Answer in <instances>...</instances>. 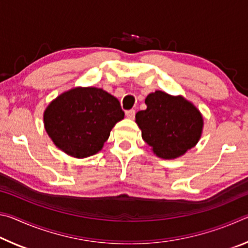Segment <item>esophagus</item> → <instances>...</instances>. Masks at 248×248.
Returning a JSON list of instances; mask_svg holds the SVG:
<instances>
[{"label":"esophagus","instance_id":"34e87169","mask_svg":"<svg viewBox=\"0 0 248 248\" xmlns=\"http://www.w3.org/2000/svg\"><path fill=\"white\" fill-rule=\"evenodd\" d=\"M125 116H127L129 119H133L134 116H136V110H134V109H130V110H127L125 111Z\"/></svg>","mask_w":248,"mask_h":248}]
</instances>
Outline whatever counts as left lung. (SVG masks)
Wrapping results in <instances>:
<instances>
[{"label":"left lung","mask_w":248,"mask_h":248,"mask_svg":"<svg viewBox=\"0 0 248 248\" xmlns=\"http://www.w3.org/2000/svg\"><path fill=\"white\" fill-rule=\"evenodd\" d=\"M145 104V110L137 112L136 123L158 157L176 158L197 144L203 120L191 103L156 91L148 95Z\"/></svg>","instance_id":"left-lung-1"}]
</instances>
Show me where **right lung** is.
<instances>
[{
  "mask_svg": "<svg viewBox=\"0 0 248 248\" xmlns=\"http://www.w3.org/2000/svg\"><path fill=\"white\" fill-rule=\"evenodd\" d=\"M124 117L119 100L107 92L77 87L49 105L44 121L46 131L59 149L82 158L102 150L112 127Z\"/></svg>",
  "mask_w": 248,
  "mask_h": 248,
  "instance_id": "1",
  "label": "right lung"
}]
</instances>
